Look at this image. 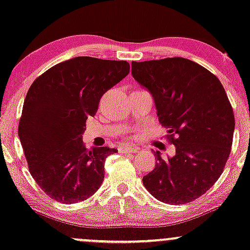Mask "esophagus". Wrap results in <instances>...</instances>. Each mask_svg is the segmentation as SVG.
Returning <instances> with one entry per match:
<instances>
[{"mask_svg":"<svg viewBox=\"0 0 250 250\" xmlns=\"http://www.w3.org/2000/svg\"><path fill=\"white\" fill-rule=\"evenodd\" d=\"M121 153H124V154H131V153H137L139 150V148L138 147H129V146H124V147H121L120 149Z\"/></svg>","mask_w":250,"mask_h":250,"instance_id":"esophagus-1","label":"esophagus"}]
</instances>
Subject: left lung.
I'll list each match as a JSON object with an SVG mask.
<instances>
[{
	"mask_svg": "<svg viewBox=\"0 0 250 250\" xmlns=\"http://www.w3.org/2000/svg\"><path fill=\"white\" fill-rule=\"evenodd\" d=\"M132 77L153 95L162 126L175 155L144 175L147 190L162 203L181 205L208 190L229 159L234 114L219 78L184 58L131 63Z\"/></svg>",
	"mask_w": 250,
	"mask_h": 250,
	"instance_id": "left-lung-1",
	"label": "left lung"
}]
</instances>
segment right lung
Wrapping results in <instances>:
<instances>
[{
  "instance_id": "add662e5",
  "label": "right lung",
  "mask_w": 250,
  "mask_h": 250,
  "mask_svg": "<svg viewBox=\"0 0 250 250\" xmlns=\"http://www.w3.org/2000/svg\"><path fill=\"white\" fill-rule=\"evenodd\" d=\"M126 61L78 56L55 64L31 83L18 133L31 177L56 202L86 200L104 180V162L115 148L87 149L86 120L101 97L128 76Z\"/></svg>"
}]
</instances>
